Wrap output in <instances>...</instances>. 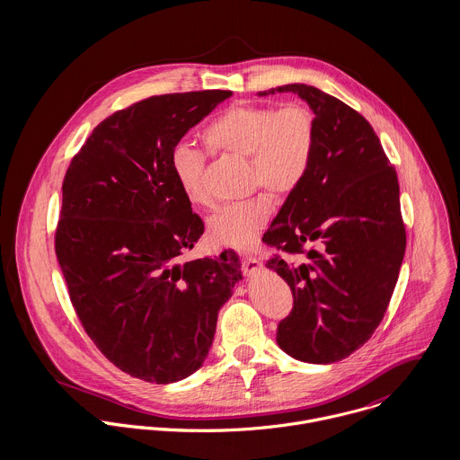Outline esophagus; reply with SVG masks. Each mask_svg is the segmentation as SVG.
Wrapping results in <instances>:
<instances>
[{
  "mask_svg": "<svg viewBox=\"0 0 460 460\" xmlns=\"http://www.w3.org/2000/svg\"><path fill=\"white\" fill-rule=\"evenodd\" d=\"M243 267H244V272L246 274H257L263 269L262 262L255 257H244L243 259Z\"/></svg>",
  "mask_w": 460,
  "mask_h": 460,
  "instance_id": "obj_1",
  "label": "esophagus"
}]
</instances>
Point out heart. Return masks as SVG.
<instances>
[{
  "instance_id": "obj_1",
  "label": "heart",
  "mask_w": 460,
  "mask_h": 460,
  "mask_svg": "<svg viewBox=\"0 0 460 460\" xmlns=\"http://www.w3.org/2000/svg\"><path fill=\"white\" fill-rule=\"evenodd\" d=\"M208 152L248 159V175L253 186L262 184L272 193L294 191L310 172L317 146V120L314 111L297 102L281 108L234 104L219 113L201 132ZM170 168L184 198L193 205L208 201L203 172L205 155L177 145L170 154ZM270 199L265 195L225 205L207 223L214 243L248 250L270 216Z\"/></svg>"
}]
</instances>
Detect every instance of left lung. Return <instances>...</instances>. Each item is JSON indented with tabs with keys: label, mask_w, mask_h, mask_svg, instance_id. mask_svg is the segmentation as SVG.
I'll return each mask as SVG.
<instances>
[{
	"label": "left lung",
	"mask_w": 460,
	"mask_h": 460,
	"mask_svg": "<svg viewBox=\"0 0 460 460\" xmlns=\"http://www.w3.org/2000/svg\"><path fill=\"white\" fill-rule=\"evenodd\" d=\"M297 93L317 120L315 155L263 243L303 262L274 257L294 308L276 341L292 358L328 365L365 345L390 305L405 252L398 179L372 126L323 90L301 83L259 92Z\"/></svg>",
	"instance_id": "obj_1"
}]
</instances>
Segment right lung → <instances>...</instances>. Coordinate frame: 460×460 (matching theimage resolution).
I'll return each mask as SVG.
<instances>
[{"label": "right lung", "instance_id": "1", "mask_svg": "<svg viewBox=\"0 0 460 460\" xmlns=\"http://www.w3.org/2000/svg\"><path fill=\"white\" fill-rule=\"evenodd\" d=\"M228 90L154 95L102 120L74 155L55 250L72 306L122 372L168 385L195 374L243 279L235 252L181 262L203 221L170 154Z\"/></svg>", "mask_w": 460, "mask_h": 460}]
</instances>
